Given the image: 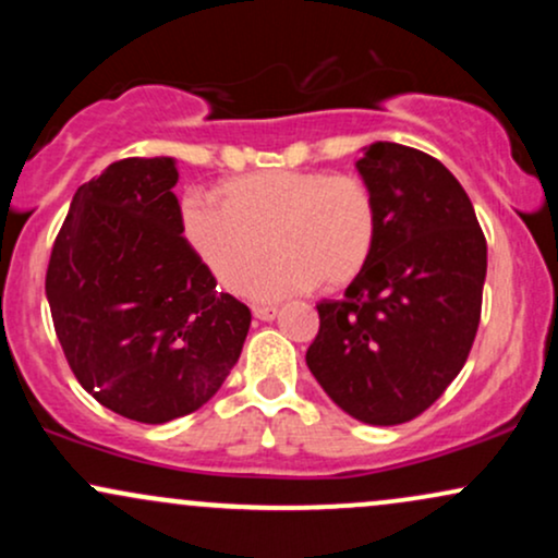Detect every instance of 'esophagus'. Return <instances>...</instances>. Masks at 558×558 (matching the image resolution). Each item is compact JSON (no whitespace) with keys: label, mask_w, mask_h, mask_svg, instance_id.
<instances>
[{"label":"esophagus","mask_w":558,"mask_h":558,"mask_svg":"<svg viewBox=\"0 0 558 558\" xmlns=\"http://www.w3.org/2000/svg\"><path fill=\"white\" fill-rule=\"evenodd\" d=\"M252 315L257 319H275L278 310H275V306H252Z\"/></svg>","instance_id":"esophagus-1"}]
</instances>
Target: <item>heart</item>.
Here are the masks:
<instances>
[{
    "mask_svg": "<svg viewBox=\"0 0 558 558\" xmlns=\"http://www.w3.org/2000/svg\"><path fill=\"white\" fill-rule=\"evenodd\" d=\"M220 207L185 198L183 235L226 291L283 299L341 291L364 272L380 235V204L364 178L328 170H257L217 185ZM271 248L267 250L266 246Z\"/></svg>",
    "mask_w": 558,
    "mask_h": 558,
    "instance_id": "1",
    "label": "heart"
}]
</instances>
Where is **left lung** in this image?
Here are the masks:
<instances>
[{"label":"left lung","mask_w":558,"mask_h":558,"mask_svg":"<svg viewBox=\"0 0 558 558\" xmlns=\"http://www.w3.org/2000/svg\"><path fill=\"white\" fill-rule=\"evenodd\" d=\"M380 204L369 265L345 296L317 304L306 364L367 425L420 417L475 343L488 246L462 183L412 146L377 141L356 162Z\"/></svg>","instance_id":"left-lung-1"}]
</instances>
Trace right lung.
<instances>
[{"mask_svg": "<svg viewBox=\"0 0 558 558\" xmlns=\"http://www.w3.org/2000/svg\"><path fill=\"white\" fill-rule=\"evenodd\" d=\"M170 157H128L75 191L47 267L54 332L101 407L162 425L196 412L239 362L252 312L183 235Z\"/></svg>", "mask_w": 558, "mask_h": 558, "instance_id": "1", "label": "right lung"}]
</instances>
